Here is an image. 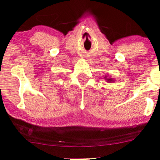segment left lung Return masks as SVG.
I'll use <instances>...</instances> for the list:
<instances>
[{
  "mask_svg": "<svg viewBox=\"0 0 160 160\" xmlns=\"http://www.w3.org/2000/svg\"><path fill=\"white\" fill-rule=\"evenodd\" d=\"M103 78H105V80H106V82H108V83H112V82H115V80L113 79V78H111L110 76H109V77H108V76H104Z\"/></svg>",
  "mask_w": 160,
  "mask_h": 160,
  "instance_id": "1",
  "label": "left lung"
}]
</instances>
